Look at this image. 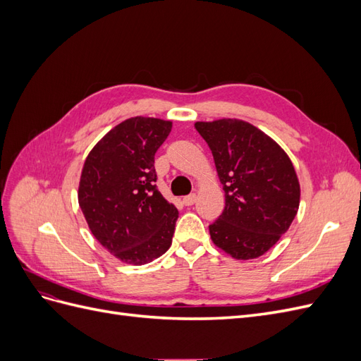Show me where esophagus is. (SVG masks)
Returning <instances> with one entry per match:
<instances>
[{
    "label": "esophagus",
    "instance_id": "1",
    "mask_svg": "<svg viewBox=\"0 0 361 361\" xmlns=\"http://www.w3.org/2000/svg\"><path fill=\"white\" fill-rule=\"evenodd\" d=\"M195 200H197V195H195V194L192 192V194L185 195L182 202H183V204H185V206H191V204H194V203H195Z\"/></svg>",
    "mask_w": 361,
    "mask_h": 361
}]
</instances>
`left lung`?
I'll use <instances>...</instances> for the list:
<instances>
[{
	"mask_svg": "<svg viewBox=\"0 0 361 361\" xmlns=\"http://www.w3.org/2000/svg\"><path fill=\"white\" fill-rule=\"evenodd\" d=\"M224 190L223 214L209 226L214 244L235 259H256L292 224L300 183L289 157L274 140L244 120L197 122Z\"/></svg>",
	"mask_w": 361,
	"mask_h": 361,
	"instance_id": "1",
	"label": "left lung"
}]
</instances>
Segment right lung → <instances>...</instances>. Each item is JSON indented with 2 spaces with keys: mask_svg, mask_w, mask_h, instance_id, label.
I'll return each instance as SVG.
<instances>
[{
  "mask_svg": "<svg viewBox=\"0 0 361 361\" xmlns=\"http://www.w3.org/2000/svg\"><path fill=\"white\" fill-rule=\"evenodd\" d=\"M171 122L133 117L87 157L78 202L93 236L125 264L145 265L171 245L179 212L157 188L155 154Z\"/></svg>",
  "mask_w": 361,
  "mask_h": 361,
  "instance_id": "right-lung-1",
  "label": "right lung"
}]
</instances>
